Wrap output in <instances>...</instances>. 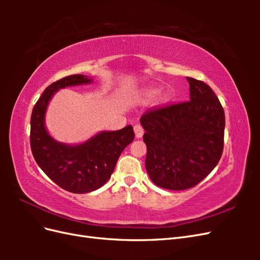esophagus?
<instances>
[{"label": "esophagus", "mask_w": 260, "mask_h": 260, "mask_svg": "<svg viewBox=\"0 0 260 260\" xmlns=\"http://www.w3.org/2000/svg\"><path fill=\"white\" fill-rule=\"evenodd\" d=\"M133 129H135V133H136V138L140 139L142 138L143 135H144V130L142 128V125L141 124H136L135 127H133Z\"/></svg>", "instance_id": "obj_1"}]
</instances>
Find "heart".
I'll list each match as a JSON object with an SVG mask.
<instances>
[{
	"instance_id": "heart-1",
	"label": "heart",
	"mask_w": 260,
	"mask_h": 260,
	"mask_svg": "<svg viewBox=\"0 0 260 260\" xmlns=\"http://www.w3.org/2000/svg\"><path fill=\"white\" fill-rule=\"evenodd\" d=\"M160 93V89L159 88H151V89H147L144 93H143V98L145 100H154L158 94ZM171 95L169 92H165L162 95L160 96V101L164 102V103H166V102H168L170 100Z\"/></svg>"
}]
</instances>
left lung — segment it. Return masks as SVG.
Wrapping results in <instances>:
<instances>
[{
    "mask_svg": "<svg viewBox=\"0 0 260 260\" xmlns=\"http://www.w3.org/2000/svg\"><path fill=\"white\" fill-rule=\"evenodd\" d=\"M190 100L142 115L146 171L153 182L174 191L199 184L217 166L223 151L225 118L210 86L186 77Z\"/></svg>",
    "mask_w": 260,
    "mask_h": 260,
    "instance_id": "1",
    "label": "left lung"
}]
</instances>
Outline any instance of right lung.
I'll list each match as a JSON object with an SVG mask.
<instances>
[{"label": "right lung", "instance_id": "add662e5", "mask_svg": "<svg viewBox=\"0 0 260 260\" xmlns=\"http://www.w3.org/2000/svg\"><path fill=\"white\" fill-rule=\"evenodd\" d=\"M88 76L72 75L53 82L36 103L30 121L31 152L44 174L64 190L84 194L103 186L111 178L124 147L135 139L132 125L117 131H101L80 144L58 142L45 127L50 101L58 90L89 84Z\"/></svg>", "mask_w": 260, "mask_h": 260}]
</instances>
